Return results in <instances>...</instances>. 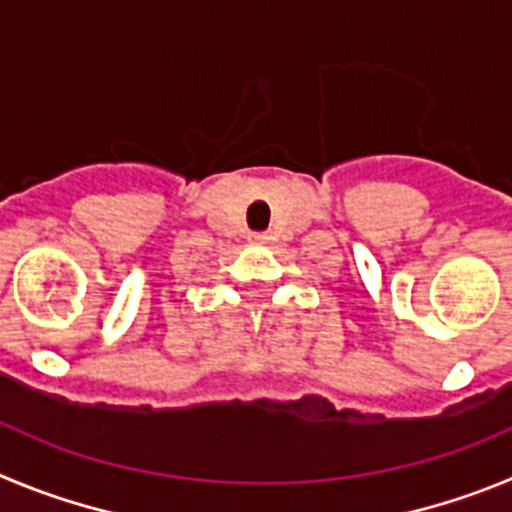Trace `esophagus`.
<instances>
[{"instance_id":"esophagus-1","label":"esophagus","mask_w":512,"mask_h":512,"mask_svg":"<svg viewBox=\"0 0 512 512\" xmlns=\"http://www.w3.org/2000/svg\"><path fill=\"white\" fill-rule=\"evenodd\" d=\"M250 242H255V245H265V242H267V234H262V232L250 234Z\"/></svg>"}]
</instances>
